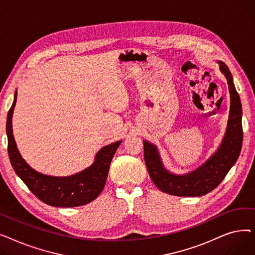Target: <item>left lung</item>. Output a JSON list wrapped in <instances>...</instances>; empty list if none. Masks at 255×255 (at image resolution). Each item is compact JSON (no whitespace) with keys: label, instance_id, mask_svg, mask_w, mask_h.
Wrapping results in <instances>:
<instances>
[{"label":"left lung","instance_id":"1","mask_svg":"<svg viewBox=\"0 0 255 255\" xmlns=\"http://www.w3.org/2000/svg\"><path fill=\"white\" fill-rule=\"evenodd\" d=\"M217 63L229 84L231 95V109L227 126L217 151L196 169L185 175H176L164 167L157 146L152 142L143 140L146 169L153 183L162 192L176 196L205 195L215 189L223 181L239 158L243 142L242 104L229 67L222 61Z\"/></svg>","mask_w":255,"mask_h":255}]
</instances>
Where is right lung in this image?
Here are the masks:
<instances>
[{
    "instance_id": "right-lung-1",
    "label": "right lung",
    "mask_w": 255,
    "mask_h": 255,
    "mask_svg": "<svg viewBox=\"0 0 255 255\" xmlns=\"http://www.w3.org/2000/svg\"><path fill=\"white\" fill-rule=\"evenodd\" d=\"M16 97L17 91L8 112L6 124L9 159L16 175L40 200L49 206L71 208L93 202L104 188L113 157L122 140L103 146L92 165L72 176L53 177L38 172L24 161L13 136L12 116Z\"/></svg>"
}]
</instances>
